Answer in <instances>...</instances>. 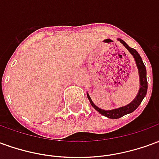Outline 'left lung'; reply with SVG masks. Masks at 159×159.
I'll list each match as a JSON object with an SVG mask.
<instances>
[{
	"mask_svg": "<svg viewBox=\"0 0 159 159\" xmlns=\"http://www.w3.org/2000/svg\"><path fill=\"white\" fill-rule=\"evenodd\" d=\"M117 41H119L122 44H123L125 48L129 51V52L131 53V55H133L134 59V61H135V64H136L137 68H138V71H139V76H140V89H139V92H138V94L137 96L134 98V100L129 103V105H127L125 107H119V108H117V109H113V110H109L106 111L103 110V109H100V107H98L93 103V100H91L89 94L87 93V96H88V99L89 100L91 106L97 111H99L101 115H103L105 117H108V118H111V119H117V118H120V117H123L124 115H127V114H129L131 112H133L134 111L136 110L138 107L140 106L141 101L143 100V99L145 98V96L147 95V69H146V66L144 65L143 61H142V59L140 56V54L138 53L135 49L130 48L129 46L127 44L126 42L123 41L120 38H117Z\"/></svg>",
	"mask_w": 159,
	"mask_h": 159,
	"instance_id": "1",
	"label": "left lung"
}]
</instances>
